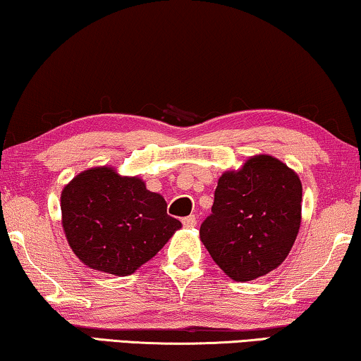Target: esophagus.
I'll list each match as a JSON object with an SVG mask.
<instances>
[{
	"instance_id": "34e87169",
	"label": "esophagus",
	"mask_w": 361,
	"mask_h": 361,
	"mask_svg": "<svg viewBox=\"0 0 361 361\" xmlns=\"http://www.w3.org/2000/svg\"><path fill=\"white\" fill-rule=\"evenodd\" d=\"M183 226L188 227V229H192V227L196 226V217L195 216H188V217H183Z\"/></svg>"
}]
</instances>
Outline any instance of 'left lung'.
I'll list each match as a JSON object with an SVG mask.
<instances>
[{
	"instance_id": "1",
	"label": "left lung",
	"mask_w": 361,
	"mask_h": 361,
	"mask_svg": "<svg viewBox=\"0 0 361 361\" xmlns=\"http://www.w3.org/2000/svg\"><path fill=\"white\" fill-rule=\"evenodd\" d=\"M302 185L271 155H253L221 175L201 242L233 281L265 276L286 260L301 227Z\"/></svg>"
}]
</instances>
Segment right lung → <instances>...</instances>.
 Listing matches in <instances>:
<instances>
[{"label":"right lung","instance_id":"right-lung-1","mask_svg":"<svg viewBox=\"0 0 361 361\" xmlns=\"http://www.w3.org/2000/svg\"><path fill=\"white\" fill-rule=\"evenodd\" d=\"M62 227L78 260L91 270L132 275L159 253L181 222L166 214L159 192L139 176L94 166L67 183L60 196Z\"/></svg>","mask_w":361,"mask_h":361}]
</instances>
